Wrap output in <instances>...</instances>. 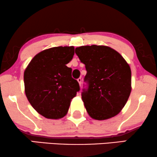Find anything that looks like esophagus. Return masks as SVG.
I'll return each instance as SVG.
<instances>
[{
    "label": "esophagus",
    "instance_id": "34e87169",
    "mask_svg": "<svg viewBox=\"0 0 157 157\" xmlns=\"http://www.w3.org/2000/svg\"><path fill=\"white\" fill-rule=\"evenodd\" d=\"M81 81H82V80H81V78H78V79H77V81H78V83H79V85H80V86L81 84Z\"/></svg>",
    "mask_w": 157,
    "mask_h": 157
}]
</instances>
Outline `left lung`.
<instances>
[{
  "mask_svg": "<svg viewBox=\"0 0 157 157\" xmlns=\"http://www.w3.org/2000/svg\"><path fill=\"white\" fill-rule=\"evenodd\" d=\"M85 64L89 83L82 100L92 119H111L122 110L132 91V71L119 52L106 46H83L75 50Z\"/></svg>",
  "mask_w": 157,
  "mask_h": 157,
  "instance_id": "obj_1",
  "label": "left lung"
}]
</instances>
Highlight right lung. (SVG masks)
Segmentation results:
<instances>
[{"mask_svg": "<svg viewBox=\"0 0 157 157\" xmlns=\"http://www.w3.org/2000/svg\"><path fill=\"white\" fill-rule=\"evenodd\" d=\"M74 55V46L53 47L33 58L24 71L25 96L43 117L59 119L67 114L71 102L80 90L66 64Z\"/></svg>", "mask_w": 157, "mask_h": 157, "instance_id": "right-lung-1", "label": "right lung"}]
</instances>
